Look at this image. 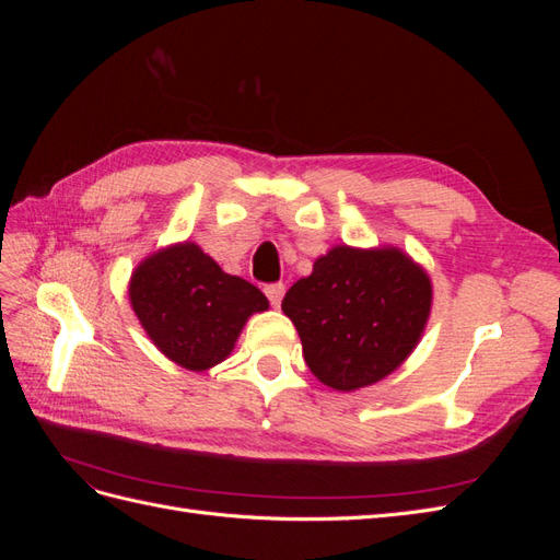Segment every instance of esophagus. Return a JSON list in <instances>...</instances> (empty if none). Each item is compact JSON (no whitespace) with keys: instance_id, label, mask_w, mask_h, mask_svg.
<instances>
[{"instance_id":"34e87169","label":"esophagus","mask_w":560,"mask_h":560,"mask_svg":"<svg viewBox=\"0 0 560 560\" xmlns=\"http://www.w3.org/2000/svg\"><path fill=\"white\" fill-rule=\"evenodd\" d=\"M264 292H266V296H268V301H270V306L278 308L280 303H282V296H284V284H282V282H278V284H268Z\"/></svg>"}]
</instances>
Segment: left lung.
Here are the masks:
<instances>
[{
	"label": "left lung",
	"instance_id": "8db88e82",
	"mask_svg": "<svg viewBox=\"0 0 560 560\" xmlns=\"http://www.w3.org/2000/svg\"><path fill=\"white\" fill-rule=\"evenodd\" d=\"M313 376L338 393L374 385L416 350L432 313L428 270L393 245H336L282 299Z\"/></svg>",
	"mask_w": 560,
	"mask_h": 560
}]
</instances>
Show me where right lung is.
Segmentation results:
<instances>
[{
  "label": "right lung",
  "instance_id": "right-lung-1",
  "mask_svg": "<svg viewBox=\"0 0 560 560\" xmlns=\"http://www.w3.org/2000/svg\"><path fill=\"white\" fill-rule=\"evenodd\" d=\"M128 299L151 343L189 371L224 362L245 322L268 311L259 287L224 273L191 241L161 247L142 259L130 276Z\"/></svg>",
  "mask_w": 560,
  "mask_h": 560
}]
</instances>
